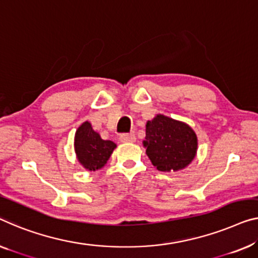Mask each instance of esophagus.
<instances>
[{
  "instance_id": "34e87169",
  "label": "esophagus",
  "mask_w": 258,
  "mask_h": 258,
  "mask_svg": "<svg viewBox=\"0 0 258 258\" xmlns=\"http://www.w3.org/2000/svg\"><path fill=\"white\" fill-rule=\"evenodd\" d=\"M119 140L122 144H133V142H136V137L133 136V134H121L120 137H119Z\"/></svg>"
}]
</instances>
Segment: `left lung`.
I'll return each instance as SVG.
<instances>
[{
	"mask_svg": "<svg viewBox=\"0 0 258 258\" xmlns=\"http://www.w3.org/2000/svg\"><path fill=\"white\" fill-rule=\"evenodd\" d=\"M146 154L159 171H179L197 155L198 138L185 122L156 114L146 122Z\"/></svg>",
	"mask_w": 258,
	"mask_h": 258,
	"instance_id": "1",
	"label": "left lung"
}]
</instances>
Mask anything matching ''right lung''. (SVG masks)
I'll return each instance as SVG.
<instances>
[{
	"label": "right lung",
	"instance_id": "obj_1",
	"mask_svg": "<svg viewBox=\"0 0 258 258\" xmlns=\"http://www.w3.org/2000/svg\"><path fill=\"white\" fill-rule=\"evenodd\" d=\"M117 145L111 140H103L92 128L89 121H84L76 130L74 149L81 166L89 171H96L105 166Z\"/></svg>",
	"mask_w": 258,
	"mask_h": 258
}]
</instances>
